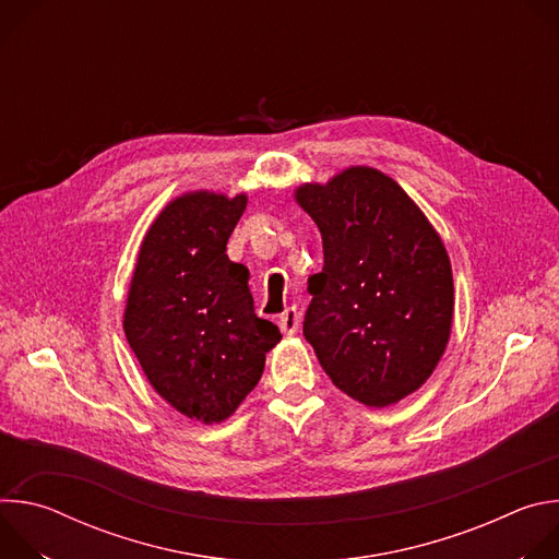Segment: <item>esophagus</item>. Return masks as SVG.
Instances as JSON below:
<instances>
[{"label": "esophagus", "instance_id": "esophagus-1", "mask_svg": "<svg viewBox=\"0 0 559 559\" xmlns=\"http://www.w3.org/2000/svg\"><path fill=\"white\" fill-rule=\"evenodd\" d=\"M298 323H300V316H298V311H296L294 307L285 309V311L281 313V318H278V328H281V332L287 334V336H292V334L298 332Z\"/></svg>", "mask_w": 559, "mask_h": 559}]
</instances>
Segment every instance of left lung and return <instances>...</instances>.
Wrapping results in <instances>:
<instances>
[{"mask_svg": "<svg viewBox=\"0 0 559 559\" xmlns=\"http://www.w3.org/2000/svg\"><path fill=\"white\" fill-rule=\"evenodd\" d=\"M298 205L323 236V272L309 276L302 334L332 382L367 407L420 389L453 321L447 250L423 210L391 177L356 166Z\"/></svg>", "mask_w": 559, "mask_h": 559, "instance_id": "obj_1", "label": "left lung"}]
</instances>
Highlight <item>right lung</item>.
Returning a JSON list of instances; mask_svg holds the SVG:
<instances>
[{
    "label": "right lung",
    "mask_w": 559,
    "mask_h": 559,
    "mask_svg": "<svg viewBox=\"0 0 559 559\" xmlns=\"http://www.w3.org/2000/svg\"><path fill=\"white\" fill-rule=\"evenodd\" d=\"M248 197L188 192L150 225L132 274L123 330L154 391L183 416L229 418L281 341L254 313L250 272L225 254Z\"/></svg>",
    "instance_id": "right-lung-1"
}]
</instances>
